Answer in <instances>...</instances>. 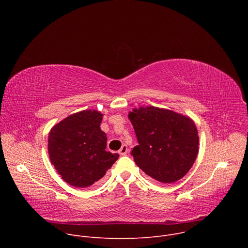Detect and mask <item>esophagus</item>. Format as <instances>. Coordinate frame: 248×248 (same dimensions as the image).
Segmentation results:
<instances>
[{"label": "esophagus", "mask_w": 248, "mask_h": 248, "mask_svg": "<svg viewBox=\"0 0 248 248\" xmlns=\"http://www.w3.org/2000/svg\"><path fill=\"white\" fill-rule=\"evenodd\" d=\"M127 151H128V148H127V146L124 144V145L122 146V148L120 149V151H119V154H120V155H125V154L127 153Z\"/></svg>", "instance_id": "esophagus-1"}]
</instances>
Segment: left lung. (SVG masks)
Returning a JSON list of instances; mask_svg holds the SVG:
<instances>
[{
	"label": "left lung",
	"mask_w": 248,
	"mask_h": 248,
	"mask_svg": "<svg viewBox=\"0 0 248 248\" xmlns=\"http://www.w3.org/2000/svg\"><path fill=\"white\" fill-rule=\"evenodd\" d=\"M138 145L135 164L152 179L172 184L183 179L194 164L199 136L194 122L171 110L148 106L128 113Z\"/></svg>",
	"instance_id": "left-lung-1"
}]
</instances>
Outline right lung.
I'll list each match as a JSON object with an SVG mask.
<instances>
[{
	"instance_id": "right-lung-1",
	"label": "right lung",
	"mask_w": 248,
	"mask_h": 248,
	"mask_svg": "<svg viewBox=\"0 0 248 248\" xmlns=\"http://www.w3.org/2000/svg\"><path fill=\"white\" fill-rule=\"evenodd\" d=\"M103 114L84 110L55 124L48 138V153L62 179L76 187L100 181L119 154L106 151L107 134L101 130Z\"/></svg>"
}]
</instances>
